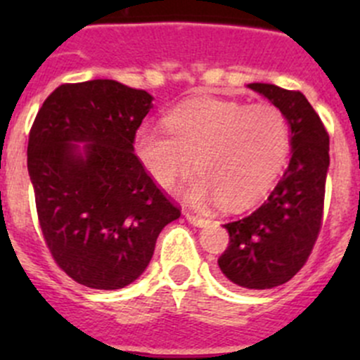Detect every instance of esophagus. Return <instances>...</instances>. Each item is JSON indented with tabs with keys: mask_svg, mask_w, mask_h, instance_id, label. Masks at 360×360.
I'll use <instances>...</instances> for the list:
<instances>
[{
	"mask_svg": "<svg viewBox=\"0 0 360 360\" xmlns=\"http://www.w3.org/2000/svg\"><path fill=\"white\" fill-rule=\"evenodd\" d=\"M184 217H186V219H188V223H191V224H193V226H197V228H202V226H205V224H207V221L203 219V217L193 216V214H190V212L184 214Z\"/></svg>",
	"mask_w": 360,
	"mask_h": 360,
	"instance_id": "obj_1",
	"label": "esophagus"
}]
</instances>
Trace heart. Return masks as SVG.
<instances>
[{
  "mask_svg": "<svg viewBox=\"0 0 360 360\" xmlns=\"http://www.w3.org/2000/svg\"><path fill=\"white\" fill-rule=\"evenodd\" d=\"M165 122L167 129L141 127L134 150L163 190L197 167V176L181 188L193 205L221 200L226 209H242L257 202L291 150V127L274 104L202 97L170 111Z\"/></svg>",
  "mask_w": 360,
  "mask_h": 360,
  "instance_id": "b5f03b06",
  "label": "heart"
}]
</instances>
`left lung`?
Segmentation results:
<instances>
[{"instance_id":"obj_1","label":"left lung","mask_w":360,"mask_h":360,"mask_svg":"<svg viewBox=\"0 0 360 360\" xmlns=\"http://www.w3.org/2000/svg\"><path fill=\"white\" fill-rule=\"evenodd\" d=\"M248 86L288 118L291 160L263 205L224 224L230 245L217 264L221 274L238 288L271 289L291 281L317 240L329 169V136L301 92L271 83Z\"/></svg>"}]
</instances>
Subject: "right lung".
<instances>
[{
	"label": "right lung",
	"instance_id": "1",
	"mask_svg": "<svg viewBox=\"0 0 360 360\" xmlns=\"http://www.w3.org/2000/svg\"><path fill=\"white\" fill-rule=\"evenodd\" d=\"M153 96L115 79L60 85L36 115L27 170L53 259L78 284L112 291L144 274L181 216L134 155Z\"/></svg>",
	"mask_w": 360,
	"mask_h": 360
}]
</instances>
